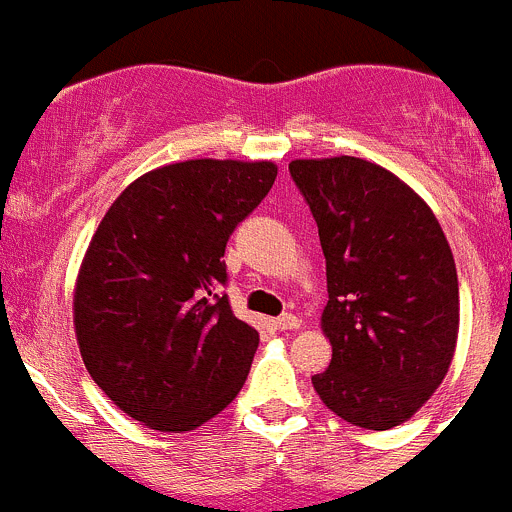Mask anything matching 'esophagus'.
I'll list each match as a JSON object with an SVG mask.
<instances>
[{
  "instance_id": "1",
  "label": "esophagus",
  "mask_w": 512,
  "mask_h": 512,
  "mask_svg": "<svg viewBox=\"0 0 512 512\" xmlns=\"http://www.w3.org/2000/svg\"><path fill=\"white\" fill-rule=\"evenodd\" d=\"M273 326H276L278 331H296V328L301 326V318L293 316V313H283V316H278L276 321H273Z\"/></svg>"
}]
</instances>
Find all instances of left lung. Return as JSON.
I'll return each instance as SVG.
<instances>
[{"mask_svg": "<svg viewBox=\"0 0 512 512\" xmlns=\"http://www.w3.org/2000/svg\"><path fill=\"white\" fill-rule=\"evenodd\" d=\"M318 224L331 366L311 378L321 401L366 430L406 423L443 383L458 341L453 251L406 181L356 156L288 164Z\"/></svg>", "mask_w": 512, "mask_h": 512, "instance_id": "obj_1", "label": "left lung"}]
</instances>
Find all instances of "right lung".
I'll return each mask as SVG.
<instances>
[{
	"label": "right lung",
	"mask_w": 512,
	"mask_h": 512,
	"mask_svg": "<svg viewBox=\"0 0 512 512\" xmlns=\"http://www.w3.org/2000/svg\"><path fill=\"white\" fill-rule=\"evenodd\" d=\"M273 161L189 159L131 181L91 236L74 331L96 386L141 426L184 433L244 388L258 331L234 316L224 251Z\"/></svg>",
	"instance_id": "obj_1"
}]
</instances>
